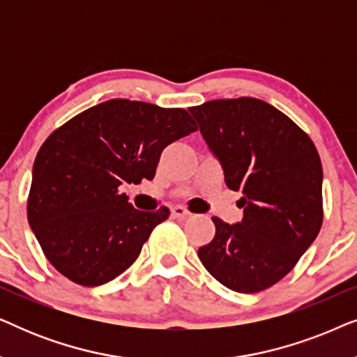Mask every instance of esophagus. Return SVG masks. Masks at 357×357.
<instances>
[{
  "label": "esophagus",
  "instance_id": "esophagus-1",
  "mask_svg": "<svg viewBox=\"0 0 357 357\" xmlns=\"http://www.w3.org/2000/svg\"><path fill=\"white\" fill-rule=\"evenodd\" d=\"M170 213H172V216L177 219H187L190 214H192L188 209H185L183 206H174L172 209H170Z\"/></svg>",
  "mask_w": 357,
  "mask_h": 357
}]
</instances>
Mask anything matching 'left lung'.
Listing matches in <instances>:
<instances>
[{
  "mask_svg": "<svg viewBox=\"0 0 357 357\" xmlns=\"http://www.w3.org/2000/svg\"><path fill=\"white\" fill-rule=\"evenodd\" d=\"M226 185L243 197V218H213L216 234L198 257L229 289L252 294L276 284L319 236L324 221L320 155L289 116L253 97L190 107Z\"/></svg>",
  "mask_w": 357,
  "mask_h": 357,
  "instance_id": "1",
  "label": "left lung"
}]
</instances>
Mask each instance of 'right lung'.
I'll return each instance as SVG.
<instances>
[{
  "instance_id": "obj_1",
  "label": "right lung",
  "mask_w": 357,
  "mask_h": 357,
  "mask_svg": "<svg viewBox=\"0 0 357 357\" xmlns=\"http://www.w3.org/2000/svg\"><path fill=\"white\" fill-rule=\"evenodd\" d=\"M197 131L187 110L112 99L53 131L32 169L27 219L48 261L81 286L133 265L169 208L139 211L121 183L153 180L160 153Z\"/></svg>"
}]
</instances>
